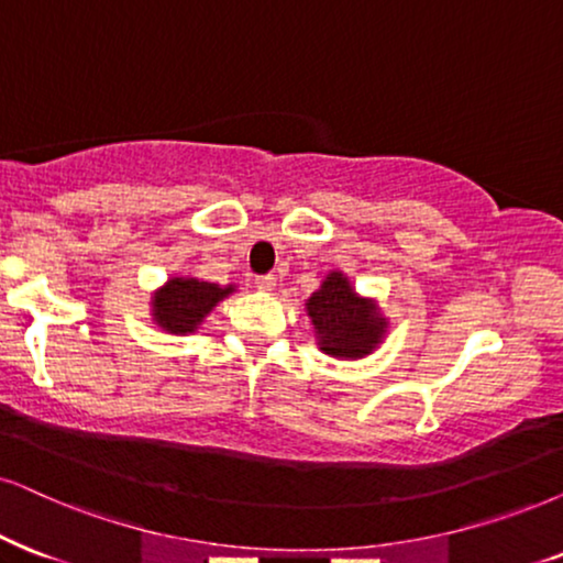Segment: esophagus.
Returning a JSON list of instances; mask_svg holds the SVG:
<instances>
[{"mask_svg": "<svg viewBox=\"0 0 563 563\" xmlns=\"http://www.w3.org/2000/svg\"><path fill=\"white\" fill-rule=\"evenodd\" d=\"M275 283H277L275 275H257V277H254V286H257L260 290H273Z\"/></svg>", "mask_w": 563, "mask_h": 563, "instance_id": "esophagus-1", "label": "esophagus"}]
</instances>
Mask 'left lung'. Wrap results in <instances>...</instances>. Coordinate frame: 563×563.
Masks as SVG:
<instances>
[{"mask_svg":"<svg viewBox=\"0 0 563 563\" xmlns=\"http://www.w3.org/2000/svg\"><path fill=\"white\" fill-rule=\"evenodd\" d=\"M319 347L334 358H361L382 343L387 322L376 306L355 296L343 273H330L322 288L306 301Z\"/></svg>","mask_w":563,"mask_h":563,"instance_id":"8db88e82","label":"left lung"}]
</instances>
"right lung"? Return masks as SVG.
Instances as JSON below:
<instances>
[{
	"instance_id": "right-lung-1",
	"label": "right lung",
	"mask_w": 563,
	"mask_h": 563,
	"mask_svg": "<svg viewBox=\"0 0 563 563\" xmlns=\"http://www.w3.org/2000/svg\"><path fill=\"white\" fill-rule=\"evenodd\" d=\"M229 294H233V286L220 288L216 283L197 280V277H170L153 296V319L170 334L195 332L197 324L210 314L212 306Z\"/></svg>"
}]
</instances>
